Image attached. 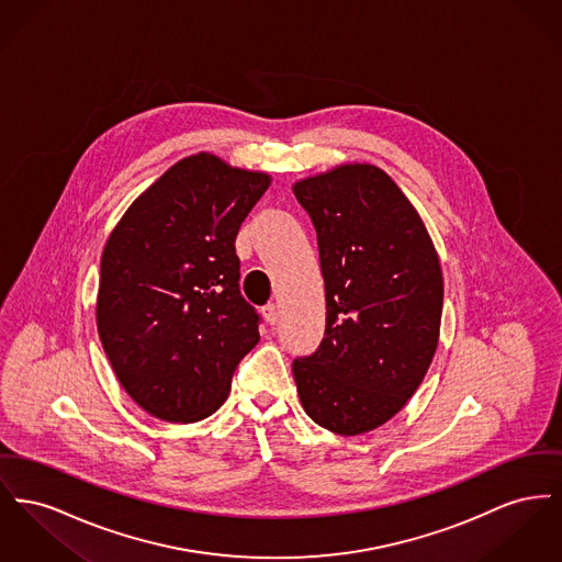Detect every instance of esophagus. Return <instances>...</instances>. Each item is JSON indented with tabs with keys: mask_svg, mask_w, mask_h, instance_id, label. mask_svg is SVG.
<instances>
[{
	"mask_svg": "<svg viewBox=\"0 0 562 562\" xmlns=\"http://www.w3.org/2000/svg\"><path fill=\"white\" fill-rule=\"evenodd\" d=\"M263 316L265 321H267L269 325H276V323H278V318H280V310H278V305H276V303H267L263 307Z\"/></svg>",
	"mask_w": 562,
	"mask_h": 562,
	"instance_id": "34e87169",
	"label": "esophagus"
}]
</instances>
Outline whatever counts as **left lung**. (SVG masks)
<instances>
[{"label":"left lung","instance_id":"left-lung-1","mask_svg":"<svg viewBox=\"0 0 562 562\" xmlns=\"http://www.w3.org/2000/svg\"><path fill=\"white\" fill-rule=\"evenodd\" d=\"M325 278L321 346L293 361L307 416L337 435L389 423L420 386L441 323L443 280L418 212L378 167L344 166L293 187Z\"/></svg>","mask_w":562,"mask_h":562}]
</instances>
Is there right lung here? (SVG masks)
Here are the masks:
<instances>
[{"instance_id":"right-lung-1","label":"right lung","mask_w":562,"mask_h":562,"mask_svg":"<svg viewBox=\"0 0 562 562\" xmlns=\"http://www.w3.org/2000/svg\"><path fill=\"white\" fill-rule=\"evenodd\" d=\"M267 187V173L187 157L133 201L103 248L101 346L123 389L161 420L214 414L259 341L235 237Z\"/></svg>"}]
</instances>
